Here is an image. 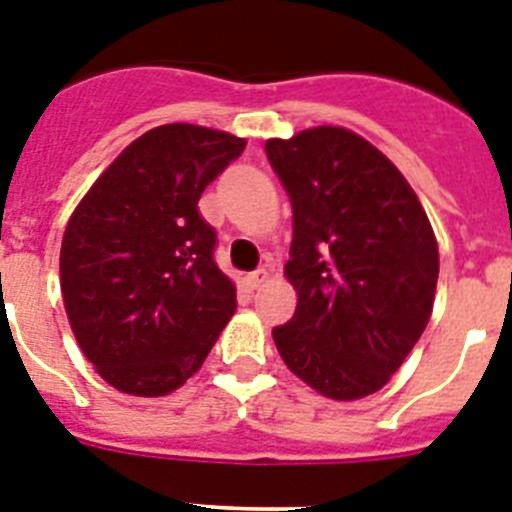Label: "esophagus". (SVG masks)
I'll use <instances>...</instances> for the list:
<instances>
[{"label": "esophagus", "mask_w": 512, "mask_h": 512, "mask_svg": "<svg viewBox=\"0 0 512 512\" xmlns=\"http://www.w3.org/2000/svg\"><path fill=\"white\" fill-rule=\"evenodd\" d=\"M266 279H269V269H266V266H261V269H256L248 274V284H251V289H259Z\"/></svg>", "instance_id": "1"}]
</instances>
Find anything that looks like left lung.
I'll return each instance as SVG.
<instances>
[{"mask_svg": "<svg viewBox=\"0 0 512 512\" xmlns=\"http://www.w3.org/2000/svg\"><path fill=\"white\" fill-rule=\"evenodd\" d=\"M292 202L284 364L330 400L382 390L423 336L438 282L428 215L390 158L346 128L266 140Z\"/></svg>", "mask_w": 512, "mask_h": 512, "instance_id": "8db88e82", "label": "left lung"}]
</instances>
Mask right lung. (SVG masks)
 Returning a JSON list of instances; mask_svg holds the SVG:
<instances>
[{"label":"right lung","instance_id":"add662e5","mask_svg":"<svg viewBox=\"0 0 512 512\" xmlns=\"http://www.w3.org/2000/svg\"><path fill=\"white\" fill-rule=\"evenodd\" d=\"M246 140L187 122L133 140L92 184L61 243L76 343L115 390L161 397L202 366L235 312L202 192Z\"/></svg>","mask_w":512,"mask_h":512}]
</instances>
